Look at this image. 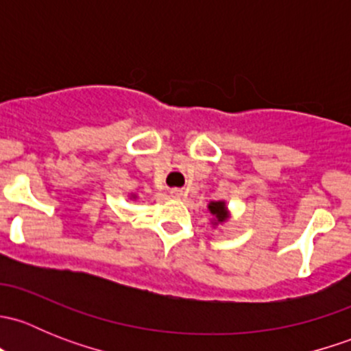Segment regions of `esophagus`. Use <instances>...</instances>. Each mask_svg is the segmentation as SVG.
<instances>
[{
  "label": "esophagus",
  "instance_id": "obj_1",
  "mask_svg": "<svg viewBox=\"0 0 351 351\" xmlns=\"http://www.w3.org/2000/svg\"><path fill=\"white\" fill-rule=\"evenodd\" d=\"M169 193H171L173 198H180V197L185 195V192H183L182 189H171V190H169Z\"/></svg>",
  "mask_w": 351,
  "mask_h": 351
}]
</instances>
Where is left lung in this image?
I'll use <instances>...</instances> for the list:
<instances>
[{"label": "left lung", "mask_w": 351, "mask_h": 351, "mask_svg": "<svg viewBox=\"0 0 351 351\" xmlns=\"http://www.w3.org/2000/svg\"><path fill=\"white\" fill-rule=\"evenodd\" d=\"M208 208H210V214L217 217V221H224L226 219V205L224 202H210L208 204Z\"/></svg>", "instance_id": "obj_1"}]
</instances>
